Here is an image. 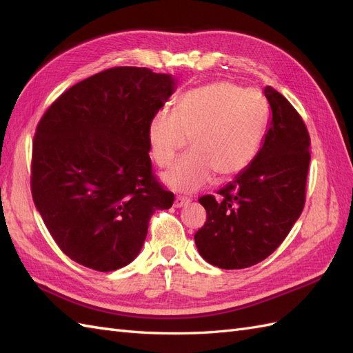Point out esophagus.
<instances>
[{
    "mask_svg": "<svg viewBox=\"0 0 353 353\" xmlns=\"http://www.w3.org/2000/svg\"><path fill=\"white\" fill-rule=\"evenodd\" d=\"M190 199H187V197H176L175 199V201H174V206L175 208H184V206H187V205H190Z\"/></svg>",
    "mask_w": 353,
    "mask_h": 353,
    "instance_id": "esophagus-1",
    "label": "esophagus"
}]
</instances>
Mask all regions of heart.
I'll return each instance as SVG.
<instances>
[{
    "mask_svg": "<svg viewBox=\"0 0 353 353\" xmlns=\"http://www.w3.org/2000/svg\"><path fill=\"white\" fill-rule=\"evenodd\" d=\"M268 104L254 90L216 81L181 95L175 110H157L147 125V141L154 162L165 168L187 145L193 150L162 175L178 193H194L210 183L231 178L258 154L268 125Z\"/></svg>",
    "mask_w": 353,
    "mask_h": 353,
    "instance_id": "b5f03b06",
    "label": "heart"
}]
</instances>
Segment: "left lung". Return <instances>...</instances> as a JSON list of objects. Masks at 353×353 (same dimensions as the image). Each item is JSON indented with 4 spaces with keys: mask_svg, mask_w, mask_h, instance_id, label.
Wrapping results in <instances>:
<instances>
[{
    "mask_svg": "<svg viewBox=\"0 0 353 353\" xmlns=\"http://www.w3.org/2000/svg\"><path fill=\"white\" fill-rule=\"evenodd\" d=\"M270 128L253 162L218 191L203 196L208 219L194 236L200 256L222 270L262 262L301 216L311 154L309 134L293 105L272 87L263 90Z\"/></svg>",
    "mask_w": 353,
    "mask_h": 353,
    "instance_id": "8db88e82",
    "label": "left lung"
}]
</instances>
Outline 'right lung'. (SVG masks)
Segmentation results:
<instances>
[{
  "label": "right lung",
  "instance_id": "right-lung-1",
  "mask_svg": "<svg viewBox=\"0 0 353 353\" xmlns=\"http://www.w3.org/2000/svg\"><path fill=\"white\" fill-rule=\"evenodd\" d=\"M176 90L169 73L113 68L73 85L42 116L32 197L63 253L109 272L131 263L174 194L152 175L147 125Z\"/></svg>",
  "mask_w": 353,
  "mask_h": 353
}]
</instances>
